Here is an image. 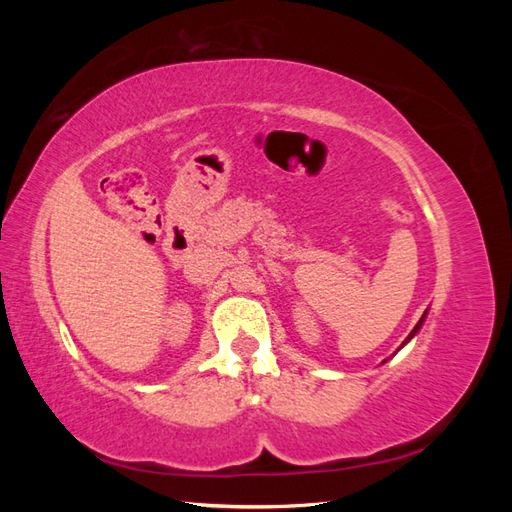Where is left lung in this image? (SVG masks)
<instances>
[{"mask_svg":"<svg viewBox=\"0 0 512 512\" xmlns=\"http://www.w3.org/2000/svg\"><path fill=\"white\" fill-rule=\"evenodd\" d=\"M425 316H427V312H425V314H423V318H421V320H418V322H416V327H414V329H412V333H410V335H408V337H406V342H404V344H401V346H406V344H408V342H410V339H412V337H414V335H416V333H418V329H421V327H423V322H425Z\"/></svg>","mask_w":512,"mask_h":512,"instance_id":"left-lung-1","label":"left lung"}]
</instances>
